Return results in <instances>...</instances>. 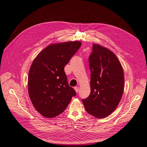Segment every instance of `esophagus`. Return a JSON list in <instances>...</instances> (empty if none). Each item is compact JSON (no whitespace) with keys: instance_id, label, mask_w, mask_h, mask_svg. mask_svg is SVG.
<instances>
[{"instance_id":"esophagus-1","label":"esophagus","mask_w":147,"mask_h":147,"mask_svg":"<svg viewBox=\"0 0 147 147\" xmlns=\"http://www.w3.org/2000/svg\"><path fill=\"white\" fill-rule=\"evenodd\" d=\"M74 90L76 91V92H78L79 91V88L78 87H74Z\"/></svg>"}]
</instances>
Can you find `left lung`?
Masks as SVG:
<instances>
[{
  "label": "left lung",
  "mask_w": 147,
  "mask_h": 147,
  "mask_svg": "<svg viewBox=\"0 0 147 147\" xmlns=\"http://www.w3.org/2000/svg\"><path fill=\"white\" fill-rule=\"evenodd\" d=\"M89 63L91 93L82 102L89 114L103 118L112 113L121 100L124 84L123 69L114 53L99 44H93Z\"/></svg>",
  "instance_id": "8db88e82"
}]
</instances>
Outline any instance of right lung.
<instances>
[{"mask_svg":"<svg viewBox=\"0 0 147 147\" xmlns=\"http://www.w3.org/2000/svg\"><path fill=\"white\" fill-rule=\"evenodd\" d=\"M82 45L79 41L53 43L34 59L28 75V92L34 108L51 118L63 113L76 92L67 82L64 67Z\"/></svg>","mask_w":147,"mask_h":147,"instance_id":"obj_1","label":"right lung"}]
</instances>
